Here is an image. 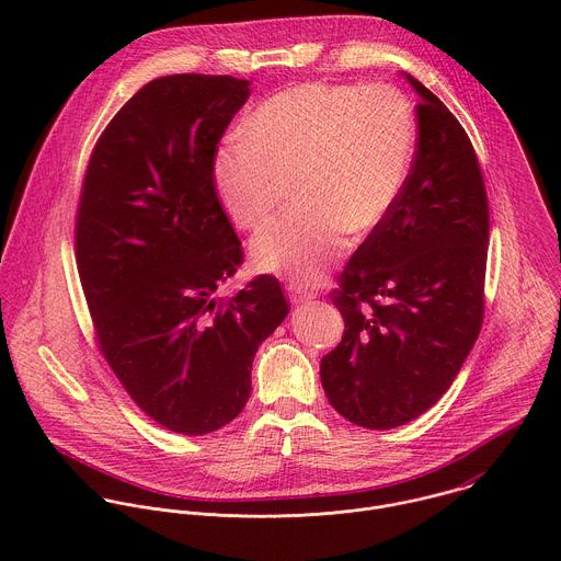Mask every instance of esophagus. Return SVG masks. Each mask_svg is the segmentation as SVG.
<instances>
[{
  "label": "esophagus",
  "instance_id": "esophagus-1",
  "mask_svg": "<svg viewBox=\"0 0 561 561\" xmlns=\"http://www.w3.org/2000/svg\"><path fill=\"white\" fill-rule=\"evenodd\" d=\"M286 290H288V297H290V301H293V304H304V301H308V299H312V297H314V293H312V290L304 288V286H301V284H297V282H290V284L286 286Z\"/></svg>",
  "mask_w": 561,
  "mask_h": 561
}]
</instances>
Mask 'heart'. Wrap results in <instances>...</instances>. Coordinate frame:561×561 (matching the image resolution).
<instances>
[{
	"mask_svg": "<svg viewBox=\"0 0 561 561\" xmlns=\"http://www.w3.org/2000/svg\"><path fill=\"white\" fill-rule=\"evenodd\" d=\"M417 141L409 98L388 84H299L262 102L242 139L213 159L228 217L262 228L293 191L297 206L251 247L255 268L310 284L344 249L346 234L377 228L404 191Z\"/></svg>",
	"mask_w": 561,
	"mask_h": 561,
	"instance_id": "obj_1",
	"label": "heart"
}]
</instances>
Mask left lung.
<instances>
[{
	"instance_id": "8db88e82",
	"label": "left lung",
	"mask_w": 561,
	"mask_h": 561,
	"mask_svg": "<svg viewBox=\"0 0 561 561\" xmlns=\"http://www.w3.org/2000/svg\"><path fill=\"white\" fill-rule=\"evenodd\" d=\"M417 150L390 215L353 253L331 293L344 337L319 364L331 407L386 431L450 388L484 319L489 199L474 148L422 82Z\"/></svg>"
}]
</instances>
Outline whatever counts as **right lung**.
<instances>
[{
    "instance_id": "obj_1",
    "label": "right lung",
    "mask_w": 561,
    "mask_h": 561,
    "mask_svg": "<svg viewBox=\"0 0 561 561\" xmlns=\"http://www.w3.org/2000/svg\"><path fill=\"white\" fill-rule=\"evenodd\" d=\"M251 82L167 75L139 89L98 139L75 219V257L102 355L157 424L206 435L251 397L260 344L290 310L273 275L215 297L244 251L213 159Z\"/></svg>"
}]
</instances>
